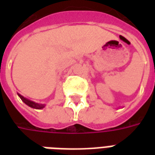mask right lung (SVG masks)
<instances>
[{"mask_svg":"<svg viewBox=\"0 0 155 155\" xmlns=\"http://www.w3.org/2000/svg\"><path fill=\"white\" fill-rule=\"evenodd\" d=\"M18 95L20 96V98L21 99V101L26 104L28 106L31 108H34V109H37V110H41L42 108L45 107V104H37V103H35V102H33V101H31L27 100V99H25V97H23L22 95H21L20 94H18Z\"/></svg>","mask_w":155,"mask_h":155,"instance_id":"add662e5","label":"right lung"}]
</instances>
